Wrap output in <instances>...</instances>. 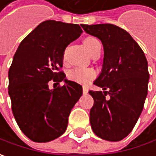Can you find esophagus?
<instances>
[{
  "label": "esophagus",
  "instance_id": "1",
  "mask_svg": "<svg viewBox=\"0 0 156 156\" xmlns=\"http://www.w3.org/2000/svg\"><path fill=\"white\" fill-rule=\"evenodd\" d=\"M82 92H83L84 94H87V92H88V88L86 86H83V87H82Z\"/></svg>",
  "mask_w": 156,
  "mask_h": 156
}]
</instances>
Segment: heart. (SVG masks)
Segmentation results:
<instances>
[{
    "mask_svg": "<svg viewBox=\"0 0 156 156\" xmlns=\"http://www.w3.org/2000/svg\"><path fill=\"white\" fill-rule=\"evenodd\" d=\"M83 43L89 54L93 52L96 46L101 44L99 41L93 36H88L87 38H85L83 41ZM68 77L70 80L75 82L86 85V84H88L90 81H93L94 78L95 77V72L93 69L77 68V69L69 71Z\"/></svg>",
    "mask_w": 156,
    "mask_h": 156,
    "instance_id": "heart-1",
    "label": "heart"
}]
</instances>
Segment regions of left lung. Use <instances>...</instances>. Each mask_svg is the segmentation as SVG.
<instances>
[{"instance_id": "obj_1", "label": "left lung", "mask_w": 156, "mask_h": 156, "mask_svg": "<svg viewBox=\"0 0 156 156\" xmlns=\"http://www.w3.org/2000/svg\"><path fill=\"white\" fill-rule=\"evenodd\" d=\"M81 26L101 40L104 49L101 73L94 82L104 91H89L94 98L91 128L103 140L121 141L133 130L143 109L149 79L147 59L138 43L121 27Z\"/></svg>"}]
</instances>
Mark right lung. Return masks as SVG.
<instances>
[{
    "instance_id": "right-lung-1",
    "label": "right lung",
    "mask_w": 156,
    "mask_h": 156,
    "mask_svg": "<svg viewBox=\"0 0 156 156\" xmlns=\"http://www.w3.org/2000/svg\"><path fill=\"white\" fill-rule=\"evenodd\" d=\"M82 33L77 24L48 20L20 43L9 71V94L15 121L31 141L47 142L66 131L82 87L61 71L66 48ZM53 80L64 85L49 89Z\"/></svg>"
}]
</instances>
